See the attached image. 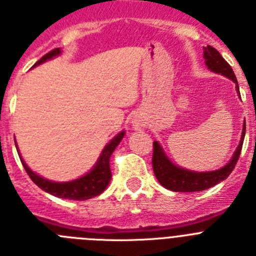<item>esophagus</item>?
Segmentation results:
<instances>
[{
  "mask_svg": "<svg viewBox=\"0 0 256 256\" xmlns=\"http://www.w3.org/2000/svg\"><path fill=\"white\" fill-rule=\"evenodd\" d=\"M135 126H138V125H135Z\"/></svg>",
  "mask_w": 256,
  "mask_h": 256,
  "instance_id": "34e87169",
  "label": "esophagus"
}]
</instances>
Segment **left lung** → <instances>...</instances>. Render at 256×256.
Wrapping results in <instances>:
<instances>
[{
    "instance_id": "obj_1",
    "label": "left lung",
    "mask_w": 256,
    "mask_h": 256,
    "mask_svg": "<svg viewBox=\"0 0 256 256\" xmlns=\"http://www.w3.org/2000/svg\"><path fill=\"white\" fill-rule=\"evenodd\" d=\"M204 50V60H206V65L208 66L209 70L213 72H217L223 75V76L228 78L236 84L237 93H240L237 79L234 76V72L228 62L226 61L220 54L216 48L212 46H206L202 48ZM246 125L244 124L242 135H241L240 144L237 146L236 152L234 153L232 160H230L224 167L220 168L217 171L210 172H195L188 171L185 168H180L174 166L171 160L166 156L164 152L162 150L160 145L156 142H153V171L156 174V180L160 181L162 186L172 191H181V192H192V191H202L212 188V186L217 185L218 182L226 180L234 171V166H236L238 156L241 154L242 149L244 138H245Z\"/></svg>"
}]
</instances>
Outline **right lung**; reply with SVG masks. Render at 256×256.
Returning <instances> with one entry per match:
<instances>
[{
	"label": "right lung",
	"mask_w": 256,
	"mask_h": 256,
	"mask_svg": "<svg viewBox=\"0 0 256 256\" xmlns=\"http://www.w3.org/2000/svg\"><path fill=\"white\" fill-rule=\"evenodd\" d=\"M60 54H61V50L54 48L50 52H48L47 54H44L34 66L40 65V64H43L47 60L58 56ZM124 135H125V131L117 134L116 136L106 145V148L103 149L102 154H100V160H96V166H94L90 172H88L85 176L80 177V178L70 181V182H54V181H50V180H46L43 177L38 176V174L32 171L30 168L28 167L26 163L22 158V156H19L22 166H24L25 171L29 174L32 181L38 188L44 190L46 192H50V194L54 195L57 198H61V199L86 200L102 194L108 186V184H110V181H111L112 172L111 168H110V158H111L112 153H114L117 145L120 144V142L122 140Z\"/></svg>",
	"instance_id": "1"
}]
</instances>
